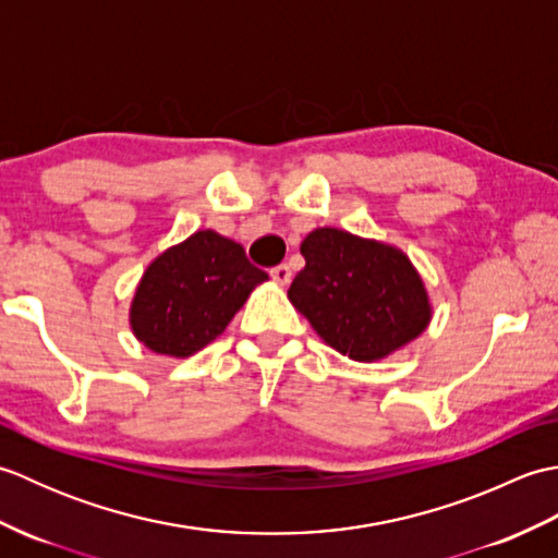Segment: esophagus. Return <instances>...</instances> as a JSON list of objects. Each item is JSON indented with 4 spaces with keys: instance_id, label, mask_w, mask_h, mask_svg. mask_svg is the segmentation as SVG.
I'll return each instance as SVG.
<instances>
[{
    "instance_id": "1",
    "label": "esophagus",
    "mask_w": 558,
    "mask_h": 558,
    "mask_svg": "<svg viewBox=\"0 0 558 558\" xmlns=\"http://www.w3.org/2000/svg\"><path fill=\"white\" fill-rule=\"evenodd\" d=\"M270 278L278 282V286H290V280H292V270H290V266L288 264H280V266H276V268H270Z\"/></svg>"
}]
</instances>
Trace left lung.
I'll list each match as a JSON object with an SVG mask.
<instances>
[{"label": "left lung", "mask_w": 558, "mask_h": 558, "mask_svg": "<svg viewBox=\"0 0 558 558\" xmlns=\"http://www.w3.org/2000/svg\"><path fill=\"white\" fill-rule=\"evenodd\" d=\"M300 252L306 266L294 276L288 298L318 338L345 357L384 360L429 326V294L400 248L316 228Z\"/></svg>", "instance_id": "1"}]
</instances>
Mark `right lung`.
<instances>
[{"mask_svg": "<svg viewBox=\"0 0 558 558\" xmlns=\"http://www.w3.org/2000/svg\"><path fill=\"white\" fill-rule=\"evenodd\" d=\"M242 244L198 230L170 246L146 268L129 310V324L144 345L168 357H192L216 340L258 282Z\"/></svg>", "mask_w": 558, "mask_h": 558, "instance_id": "obj_1", "label": "right lung"}]
</instances>
